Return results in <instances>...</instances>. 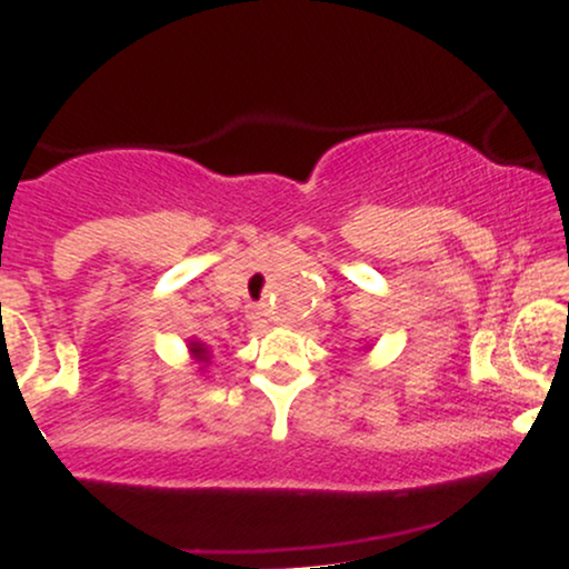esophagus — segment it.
<instances>
[{
    "mask_svg": "<svg viewBox=\"0 0 569 569\" xmlns=\"http://www.w3.org/2000/svg\"><path fill=\"white\" fill-rule=\"evenodd\" d=\"M252 319H256V325H260V322H263V313H260V311H252Z\"/></svg>",
    "mask_w": 569,
    "mask_h": 569,
    "instance_id": "esophagus-1",
    "label": "esophagus"
}]
</instances>
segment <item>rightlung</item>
I'll list each match as a JSON object with an SVG mask.
<instances>
[{
	"mask_svg": "<svg viewBox=\"0 0 569 569\" xmlns=\"http://www.w3.org/2000/svg\"><path fill=\"white\" fill-rule=\"evenodd\" d=\"M189 357L191 365H197V372H204L210 367V346L202 343V340L191 338L189 340Z\"/></svg>",
	"mask_w": 569,
	"mask_h": 569,
	"instance_id": "obj_1",
	"label": "right lung"
}]
</instances>
